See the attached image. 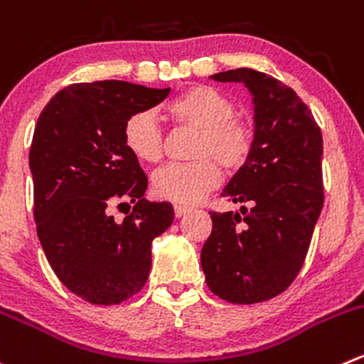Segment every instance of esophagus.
<instances>
[{
	"label": "esophagus",
	"mask_w": 364,
	"mask_h": 364,
	"mask_svg": "<svg viewBox=\"0 0 364 364\" xmlns=\"http://www.w3.org/2000/svg\"><path fill=\"white\" fill-rule=\"evenodd\" d=\"M188 211H190V208H186V206H181V204H176V206H174V215H176V217H185V215L186 213H188Z\"/></svg>",
	"instance_id": "1"
}]
</instances>
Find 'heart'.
Wrapping results in <instances>:
<instances>
[{"mask_svg":"<svg viewBox=\"0 0 364 364\" xmlns=\"http://www.w3.org/2000/svg\"><path fill=\"white\" fill-rule=\"evenodd\" d=\"M235 112L231 97L210 85L185 88L165 107V115L174 128L197 132L190 151L196 161L158 171L153 176L158 197L178 204H196L220 181L218 164L225 172H236L247 164L254 147V129ZM122 142L142 164L156 165L164 158V133L147 110L126 119Z\"/></svg>","mask_w":364,"mask_h":364,"instance_id":"1","label":"heart"}]
</instances>
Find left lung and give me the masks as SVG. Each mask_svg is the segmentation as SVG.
I'll use <instances>...</instances> for the list:
<instances>
[{
	"label": "left lung",
	"mask_w": 364,
	"mask_h": 364,
	"mask_svg": "<svg viewBox=\"0 0 364 364\" xmlns=\"http://www.w3.org/2000/svg\"><path fill=\"white\" fill-rule=\"evenodd\" d=\"M215 81L243 83L254 105V147L222 196L240 213L210 211L213 229L200 250L206 284L232 304L283 294L304 264L323 206L322 132L308 105L259 70H225Z\"/></svg>",
	"instance_id": "obj_1"
}]
</instances>
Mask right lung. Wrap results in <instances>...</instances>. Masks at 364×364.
I'll return each instance as SVG.
<instances>
[{
  "instance_id": "obj_1",
  "label": "right lung",
  "mask_w": 364,
  "mask_h": 364,
  "mask_svg": "<svg viewBox=\"0 0 364 364\" xmlns=\"http://www.w3.org/2000/svg\"><path fill=\"white\" fill-rule=\"evenodd\" d=\"M168 92L119 80L74 83L38 115L30 147L37 235L56 277L90 304L139 294L151 243L174 220L171 203L144 199L147 178L122 142L126 119ZM128 202L134 211L117 223L111 208Z\"/></svg>"
}]
</instances>
